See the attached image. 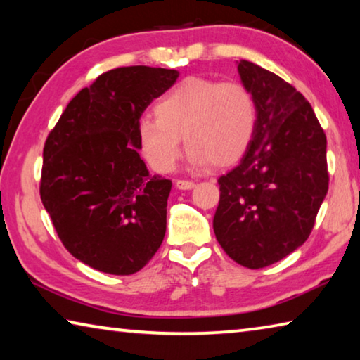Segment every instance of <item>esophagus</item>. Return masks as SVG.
<instances>
[{
	"mask_svg": "<svg viewBox=\"0 0 360 360\" xmlns=\"http://www.w3.org/2000/svg\"><path fill=\"white\" fill-rule=\"evenodd\" d=\"M176 187H178L179 191H191V188L195 187V182L193 181H186V179H178V181H176Z\"/></svg>",
	"mask_w": 360,
	"mask_h": 360,
	"instance_id": "obj_1",
	"label": "esophagus"
}]
</instances>
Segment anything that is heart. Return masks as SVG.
Masks as SVG:
<instances>
[{"label": "heart", "mask_w": 360, "mask_h": 360, "mask_svg": "<svg viewBox=\"0 0 360 360\" xmlns=\"http://www.w3.org/2000/svg\"><path fill=\"white\" fill-rule=\"evenodd\" d=\"M155 119L138 125V144L149 165L173 172L181 138L197 165L229 167L245 155L257 127V106L246 85L187 77L154 106Z\"/></svg>", "instance_id": "heart-1"}]
</instances>
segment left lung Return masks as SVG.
Wrapping results in <instances>:
<instances>
[{"label":"left lung","instance_id":"obj_1","mask_svg":"<svg viewBox=\"0 0 360 360\" xmlns=\"http://www.w3.org/2000/svg\"><path fill=\"white\" fill-rule=\"evenodd\" d=\"M257 106L241 162L217 179L212 219L219 245L243 266L264 268L300 248L328 191L327 139L313 108L275 72L238 62Z\"/></svg>","mask_w":360,"mask_h":360}]
</instances>
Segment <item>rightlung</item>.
Segmentation results:
<instances>
[{"label": "right lung", "instance_id": "add662e5", "mask_svg": "<svg viewBox=\"0 0 360 360\" xmlns=\"http://www.w3.org/2000/svg\"><path fill=\"white\" fill-rule=\"evenodd\" d=\"M176 70L124 66L82 89L42 152L41 200L63 246L109 275H133L154 257L167 231L172 181L149 174L138 125Z\"/></svg>", "mask_w": 360, "mask_h": 360}]
</instances>
